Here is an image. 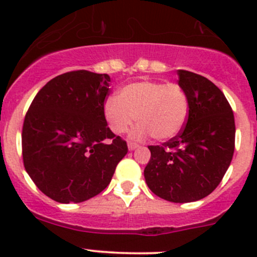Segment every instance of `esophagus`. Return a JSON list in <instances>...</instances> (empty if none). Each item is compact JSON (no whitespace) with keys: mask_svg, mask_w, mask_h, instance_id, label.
I'll use <instances>...</instances> for the list:
<instances>
[{"mask_svg":"<svg viewBox=\"0 0 257 257\" xmlns=\"http://www.w3.org/2000/svg\"><path fill=\"white\" fill-rule=\"evenodd\" d=\"M138 147H139V144L134 143V142H128V149L129 150H134V149H137Z\"/></svg>","mask_w":257,"mask_h":257,"instance_id":"34e87169","label":"esophagus"}]
</instances>
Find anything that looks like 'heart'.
I'll use <instances>...</instances> for the list:
<instances>
[{"instance_id": "heart-1", "label": "heart", "mask_w": 257, "mask_h": 257, "mask_svg": "<svg viewBox=\"0 0 257 257\" xmlns=\"http://www.w3.org/2000/svg\"><path fill=\"white\" fill-rule=\"evenodd\" d=\"M189 113L185 89L179 83L141 80L121 88L118 98L104 103V116L113 133L129 131L136 116L137 138L152 136L155 141H169L180 133Z\"/></svg>"}]
</instances>
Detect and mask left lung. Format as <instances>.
<instances>
[{"label":"left lung","mask_w":257,"mask_h":257,"mask_svg":"<svg viewBox=\"0 0 257 257\" xmlns=\"http://www.w3.org/2000/svg\"><path fill=\"white\" fill-rule=\"evenodd\" d=\"M189 113L178 136L149 145L144 177L150 190L172 203L200 200L224 178L235 149V119L224 93L205 77L179 69Z\"/></svg>","instance_id":"obj_1"}]
</instances>
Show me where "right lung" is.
<instances>
[{
    "instance_id": "right-lung-1",
    "label": "right lung",
    "mask_w": 257,
    "mask_h": 257,
    "mask_svg": "<svg viewBox=\"0 0 257 257\" xmlns=\"http://www.w3.org/2000/svg\"><path fill=\"white\" fill-rule=\"evenodd\" d=\"M109 85L108 74L67 72L31 103L22 128L23 165L52 200L82 203L102 193L128 152L105 120Z\"/></svg>"
}]
</instances>
